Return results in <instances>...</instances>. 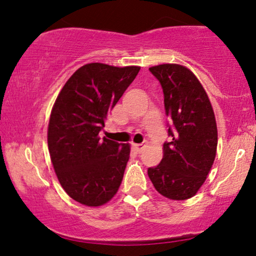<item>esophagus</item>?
Listing matches in <instances>:
<instances>
[{"instance_id": "obj_1", "label": "esophagus", "mask_w": 256, "mask_h": 256, "mask_svg": "<svg viewBox=\"0 0 256 256\" xmlns=\"http://www.w3.org/2000/svg\"><path fill=\"white\" fill-rule=\"evenodd\" d=\"M144 146H146V144H133V146H134V149H136L138 152H141L142 151V149L144 148Z\"/></svg>"}]
</instances>
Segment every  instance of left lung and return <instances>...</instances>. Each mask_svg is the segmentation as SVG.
<instances>
[{
	"label": "left lung",
	"mask_w": 256,
	"mask_h": 256,
	"mask_svg": "<svg viewBox=\"0 0 256 256\" xmlns=\"http://www.w3.org/2000/svg\"><path fill=\"white\" fill-rule=\"evenodd\" d=\"M149 71L162 84L170 118L164 157L148 168L154 188L172 200L196 196L214 164L218 132L209 97L198 78L178 64H162Z\"/></svg>",
	"instance_id": "8db88e82"
}]
</instances>
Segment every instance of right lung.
Segmentation results:
<instances>
[{
    "instance_id": "obj_1",
    "label": "right lung",
    "mask_w": 256,
    "mask_h": 256,
    "mask_svg": "<svg viewBox=\"0 0 256 256\" xmlns=\"http://www.w3.org/2000/svg\"><path fill=\"white\" fill-rule=\"evenodd\" d=\"M138 71V66L86 64L56 98L47 136L50 160L64 190L81 204H105L122 183L130 146L100 140L98 134Z\"/></svg>"
}]
</instances>
